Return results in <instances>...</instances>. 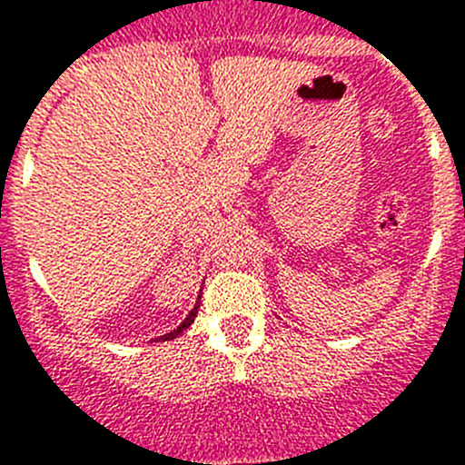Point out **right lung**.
<instances>
[{
    "mask_svg": "<svg viewBox=\"0 0 465 465\" xmlns=\"http://www.w3.org/2000/svg\"><path fill=\"white\" fill-rule=\"evenodd\" d=\"M197 310H200V300H197V302H195V307H193V310H191V312H188V316H186V319H183V322H182V323H179V326H176V328H174V331H172V332H165V335H160V338H158V340H163V342H165V340H174V338H176V335H182V332H183V331H186V328H188V326H191V323H193V322H195V316H197Z\"/></svg>",
    "mask_w": 465,
    "mask_h": 465,
    "instance_id": "add662e5",
    "label": "right lung"
}]
</instances>
